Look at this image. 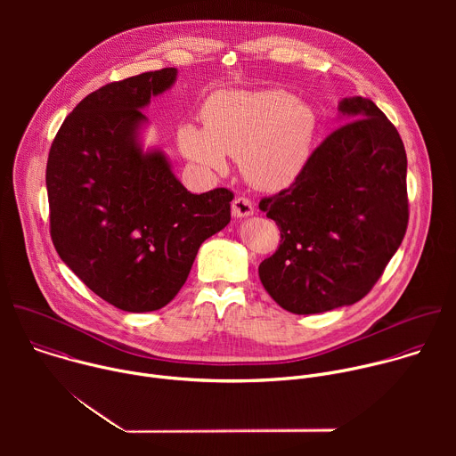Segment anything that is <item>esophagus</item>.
<instances>
[{"label": "esophagus", "mask_w": 456, "mask_h": 456, "mask_svg": "<svg viewBox=\"0 0 456 456\" xmlns=\"http://www.w3.org/2000/svg\"><path fill=\"white\" fill-rule=\"evenodd\" d=\"M252 215H254V206L248 199H245V197L234 199V202H232V216L234 218H247Z\"/></svg>", "instance_id": "1"}]
</instances>
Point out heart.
I'll list each match as a JSON object with an SVG mask.
<instances>
[{
  "label": "heart",
  "instance_id": "1",
  "mask_svg": "<svg viewBox=\"0 0 456 456\" xmlns=\"http://www.w3.org/2000/svg\"><path fill=\"white\" fill-rule=\"evenodd\" d=\"M204 124H180V151L218 175L229 169L227 155L240 159L243 176L271 192L299 178L317 134L314 108L276 88L216 92L204 104Z\"/></svg>",
  "mask_w": 456,
  "mask_h": 456
}]
</instances>
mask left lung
Returning a JSON list of instances; mask_svg holds the SVG:
<instances>
[{"label":"left lung","instance_id":"8db88e82","mask_svg":"<svg viewBox=\"0 0 456 456\" xmlns=\"http://www.w3.org/2000/svg\"><path fill=\"white\" fill-rule=\"evenodd\" d=\"M338 110L345 124L299 178L259 202L281 232L276 254L259 264V280L299 315L362 299L408 227V160L395 126L366 97H345Z\"/></svg>","mask_w":456,"mask_h":456}]
</instances>
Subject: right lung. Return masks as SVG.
<instances>
[{"mask_svg":"<svg viewBox=\"0 0 456 456\" xmlns=\"http://www.w3.org/2000/svg\"><path fill=\"white\" fill-rule=\"evenodd\" d=\"M162 69L110 83L64 118L46 164L50 234L92 292L126 312L166 306L200 245L231 222L232 192H189L166 153L144 148L142 113L176 83Z\"/></svg>","mask_w":456,"mask_h":456,"instance_id":"1","label":"right lung"}]
</instances>
